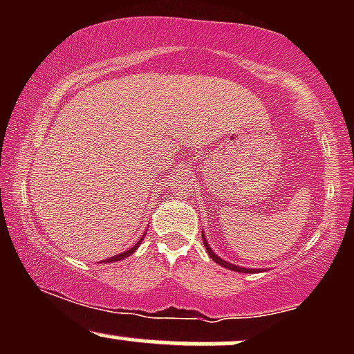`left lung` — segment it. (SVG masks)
<instances>
[{"instance_id": "1", "label": "left lung", "mask_w": 354, "mask_h": 354, "mask_svg": "<svg viewBox=\"0 0 354 354\" xmlns=\"http://www.w3.org/2000/svg\"><path fill=\"white\" fill-rule=\"evenodd\" d=\"M201 236H203V243H205V248H206V251H208V254L211 256V259H213L214 263H218L219 266H223V268H228V270H231V271H238V273H261V271H268L266 268H259V270H254V268H245V266H238V265H233V263H228V261H225V259L223 258H219V256L214 253L213 250H211V246H209V243H208V239H206V236H205V231H201Z\"/></svg>"}]
</instances>
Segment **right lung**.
<instances>
[{"instance_id": "obj_1", "label": "right lung", "mask_w": 354, "mask_h": 354, "mask_svg": "<svg viewBox=\"0 0 354 354\" xmlns=\"http://www.w3.org/2000/svg\"><path fill=\"white\" fill-rule=\"evenodd\" d=\"M143 238H145V234H143V236H141V238H140V241H138L135 246H131V248H129V250H126V251H124V253H120V254H116V256H111V258L104 259V263H113V261H120V259H124V258H128V256H129V254H133V253H135V251L138 250V246H140V245H141V241H143Z\"/></svg>"}]
</instances>
